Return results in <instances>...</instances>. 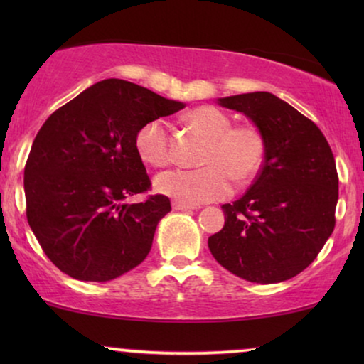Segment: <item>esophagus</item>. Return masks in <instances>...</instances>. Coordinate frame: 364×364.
I'll return each mask as SVG.
<instances>
[{"instance_id": "34e87169", "label": "esophagus", "mask_w": 364, "mask_h": 364, "mask_svg": "<svg viewBox=\"0 0 364 364\" xmlns=\"http://www.w3.org/2000/svg\"><path fill=\"white\" fill-rule=\"evenodd\" d=\"M172 208H173V210H192V208H197V207L192 205V203H186V202H181V200H173L172 202Z\"/></svg>"}]
</instances>
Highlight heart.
I'll list each match as a JSON object with an SVG mask.
<instances>
[{"mask_svg":"<svg viewBox=\"0 0 364 364\" xmlns=\"http://www.w3.org/2000/svg\"><path fill=\"white\" fill-rule=\"evenodd\" d=\"M187 126L208 139L200 168H171L159 173L154 186L164 196L186 203L220 200L232 192V182L245 186L262 171L267 139L252 122L232 126V117L213 106H198L186 114ZM136 151L154 167L171 162L168 127L164 119H151L136 134Z\"/></svg>","mask_w":364,"mask_h":364,"instance_id":"b5f03b06","label":"heart"}]
</instances>
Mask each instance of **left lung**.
I'll list each match as a JSON object with an SVG mask.
<instances>
[{
	"label": "left lung",
	"mask_w": 364,
	"mask_h": 364,
	"mask_svg": "<svg viewBox=\"0 0 364 364\" xmlns=\"http://www.w3.org/2000/svg\"><path fill=\"white\" fill-rule=\"evenodd\" d=\"M218 104L262 129L267 156L245 196L222 205L225 225L208 237V248L243 280H290L315 260L335 228L338 172L330 144L315 122L270 92Z\"/></svg>",
	"instance_id": "left-lung-1"
}]
</instances>
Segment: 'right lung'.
<instances>
[{
	"mask_svg": "<svg viewBox=\"0 0 364 364\" xmlns=\"http://www.w3.org/2000/svg\"><path fill=\"white\" fill-rule=\"evenodd\" d=\"M183 107L137 84L106 79L43 124L24 166L26 217L59 270L109 282L146 260L171 200L156 193L126 202L151 191L134 141L142 124Z\"/></svg>",
	"mask_w": 364,
	"mask_h": 364,
	"instance_id": "right-lung-1",
	"label": "right lung"
}]
</instances>
